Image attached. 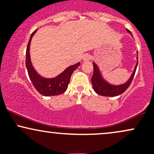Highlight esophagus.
Instances as JSON below:
<instances>
[{"label": "esophagus", "mask_w": 154, "mask_h": 154, "mask_svg": "<svg viewBox=\"0 0 154 154\" xmlns=\"http://www.w3.org/2000/svg\"><path fill=\"white\" fill-rule=\"evenodd\" d=\"M91 59V55L89 54H85L84 55V56H83V60H84V61H89Z\"/></svg>", "instance_id": "esophagus-1"}]
</instances>
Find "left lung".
<instances>
[{"instance_id":"left-lung-1","label":"left lung","mask_w":154,"mask_h":154,"mask_svg":"<svg viewBox=\"0 0 154 154\" xmlns=\"http://www.w3.org/2000/svg\"><path fill=\"white\" fill-rule=\"evenodd\" d=\"M127 30L129 32H130V31L128 30V29H127ZM93 64L94 71H93V77L91 78V82L93 86V89H94V91L97 94L103 95V96L110 97H114L122 94L124 92L130 87V84L132 82L134 76H135L136 69H137V63L131 77H130V79L126 83L121 85H112L108 83L106 81H105L103 79L97 65L95 63H93Z\"/></svg>"}]
</instances>
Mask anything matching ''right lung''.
<instances>
[{
  "label": "right lung",
  "instance_id": "1",
  "mask_svg": "<svg viewBox=\"0 0 154 154\" xmlns=\"http://www.w3.org/2000/svg\"><path fill=\"white\" fill-rule=\"evenodd\" d=\"M36 31L37 29L32 33L26 51V66L29 79H31V82L35 89L44 96L60 95L66 91L72 73L78 67L80 63H77L75 65L69 66L62 73L54 78L46 79L39 75L32 67L30 61V56H29L30 42L32 38Z\"/></svg>",
  "mask_w": 154,
  "mask_h": 154
}]
</instances>
